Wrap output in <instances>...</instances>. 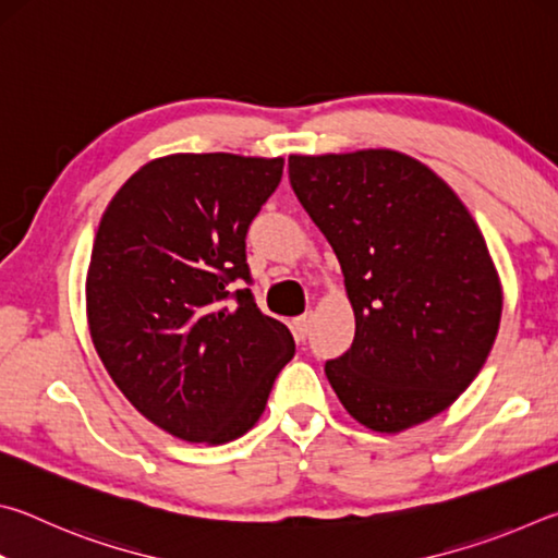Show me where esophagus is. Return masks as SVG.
<instances>
[{
    "label": "esophagus",
    "mask_w": 558,
    "mask_h": 558,
    "mask_svg": "<svg viewBox=\"0 0 558 558\" xmlns=\"http://www.w3.org/2000/svg\"><path fill=\"white\" fill-rule=\"evenodd\" d=\"M310 327H313V315L305 313V315H300L295 323H292V332H295L298 339H305L310 335Z\"/></svg>",
    "instance_id": "1"
}]
</instances>
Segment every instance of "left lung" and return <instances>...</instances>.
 Returning <instances> with one entry per match:
<instances>
[{"instance_id": "8db88e82", "label": "left lung", "mask_w": 558, "mask_h": 558, "mask_svg": "<svg viewBox=\"0 0 558 558\" xmlns=\"http://www.w3.org/2000/svg\"><path fill=\"white\" fill-rule=\"evenodd\" d=\"M292 192L337 253L354 342L325 374L349 415L379 433L433 418L487 362L502 286L458 194L393 149L290 155Z\"/></svg>"}]
</instances>
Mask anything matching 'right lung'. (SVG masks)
I'll return each instance as SVG.
<instances>
[{"instance_id":"obj_1","label":"right lung","mask_w":558,"mask_h":558,"mask_svg":"<svg viewBox=\"0 0 558 558\" xmlns=\"http://www.w3.org/2000/svg\"><path fill=\"white\" fill-rule=\"evenodd\" d=\"M280 177V157H159L100 219L86 280L93 344L125 399L182 440L248 433L295 354L290 329L253 300L245 263V233ZM235 279L246 288L231 291Z\"/></svg>"}]
</instances>
